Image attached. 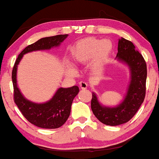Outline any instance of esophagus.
Returning <instances> with one entry per match:
<instances>
[{
	"mask_svg": "<svg viewBox=\"0 0 159 159\" xmlns=\"http://www.w3.org/2000/svg\"><path fill=\"white\" fill-rule=\"evenodd\" d=\"M79 86L81 89H86L88 87V84L86 82H84V81H80Z\"/></svg>",
	"mask_w": 159,
	"mask_h": 159,
	"instance_id": "34e87169",
	"label": "esophagus"
}]
</instances>
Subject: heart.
Instances as JSON below:
<instances>
[{"label": "heart", "instance_id": "1", "mask_svg": "<svg viewBox=\"0 0 159 159\" xmlns=\"http://www.w3.org/2000/svg\"><path fill=\"white\" fill-rule=\"evenodd\" d=\"M113 50V43L109 39H99L89 37L80 40L72 49V57L78 64L88 63L90 60L93 70L101 69L109 58ZM65 70L70 75H76L77 70L70 64H66Z\"/></svg>", "mask_w": 159, "mask_h": 159}]
</instances>
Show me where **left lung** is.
Here are the masks:
<instances>
[{"mask_svg": "<svg viewBox=\"0 0 159 159\" xmlns=\"http://www.w3.org/2000/svg\"><path fill=\"white\" fill-rule=\"evenodd\" d=\"M115 59L125 65L130 72L129 84L124 99L116 106H106L102 105L95 93L92 92L91 104L96 118L102 123L110 126L122 125L131 119L143 103L146 90V63L131 41L123 38L118 40Z\"/></svg>", "mask_w": 159, "mask_h": 159, "instance_id": "left-lung-1", "label": "left lung"}]
</instances>
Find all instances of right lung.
<instances>
[{
  "label": "right lung",
  "mask_w": 159,
  "mask_h": 159,
  "mask_svg": "<svg viewBox=\"0 0 159 159\" xmlns=\"http://www.w3.org/2000/svg\"><path fill=\"white\" fill-rule=\"evenodd\" d=\"M68 36V34H59L43 38L28 45L19 54L13 68L14 102L29 122L42 129H57L66 122L70 113L72 102L79 92V88L76 85L59 88L50 100L43 103L33 102L23 95L17 86V66L25 54L59 47Z\"/></svg>",
  "instance_id": "right-lung-1"
}]
</instances>
